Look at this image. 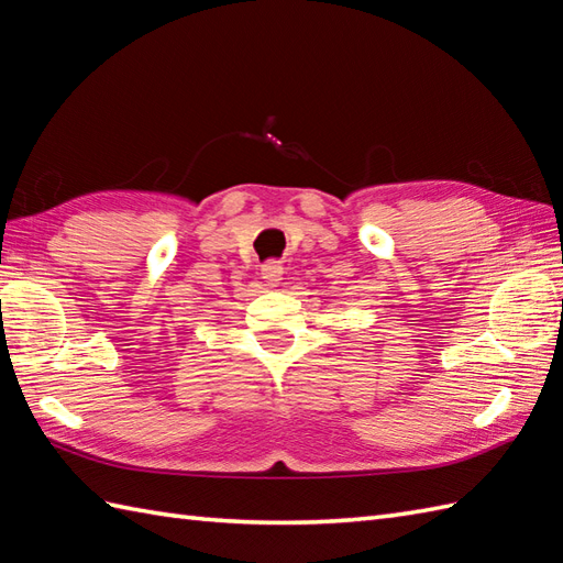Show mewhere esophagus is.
Segmentation results:
<instances>
[{"label":"esophagus","instance_id":"esophagus-1","mask_svg":"<svg viewBox=\"0 0 563 563\" xmlns=\"http://www.w3.org/2000/svg\"><path fill=\"white\" fill-rule=\"evenodd\" d=\"M283 266H280V262H266L264 266H262V278H264V283L268 285V287H278L280 283H283Z\"/></svg>","mask_w":563,"mask_h":563}]
</instances>
